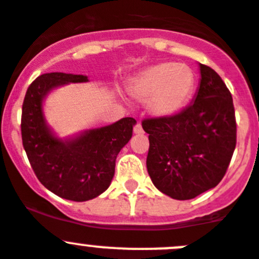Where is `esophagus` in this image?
Wrapping results in <instances>:
<instances>
[{
  "mask_svg": "<svg viewBox=\"0 0 259 259\" xmlns=\"http://www.w3.org/2000/svg\"><path fill=\"white\" fill-rule=\"evenodd\" d=\"M134 133H135V134H138V135H141V134H143V133H144V130H143V127H142L141 122H137V124H135Z\"/></svg>",
  "mask_w": 259,
  "mask_h": 259,
  "instance_id": "34e87169",
  "label": "esophagus"
}]
</instances>
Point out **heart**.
Segmentation results:
<instances>
[{"mask_svg": "<svg viewBox=\"0 0 259 259\" xmlns=\"http://www.w3.org/2000/svg\"><path fill=\"white\" fill-rule=\"evenodd\" d=\"M195 89V74L188 65L159 62L144 69L133 80L130 92L147 101L149 111L158 117H170L189 103Z\"/></svg>", "mask_w": 259, "mask_h": 259, "instance_id": "heart-1", "label": "heart"}]
</instances>
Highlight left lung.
Returning <instances> with one entry per match:
<instances>
[{"label": "left lung", "mask_w": 259, "mask_h": 259, "mask_svg": "<svg viewBox=\"0 0 259 259\" xmlns=\"http://www.w3.org/2000/svg\"><path fill=\"white\" fill-rule=\"evenodd\" d=\"M200 81L192 105L170 117L142 121L149 139L147 170L154 187L178 200L216 187L236 146L233 97L219 74L199 64Z\"/></svg>", "instance_id": "1"}]
</instances>
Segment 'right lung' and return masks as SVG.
I'll use <instances>...</instances> for the list:
<instances>
[{"instance_id": "right-lung-1", "label": "right lung", "mask_w": 259, "mask_h": 259, "mask_svg": "<svg viewBox=\"0 0 259 259\" xmlns=\"http://www.w3.org/2000/svg\"><path fill=\"white\" fill-rule=\"evenodd\" d=\"M85 81V75H40L29 85L21 112L23 146L35 176L53 194L74 202L93 199L110 187L116 157L137 124L133 117H124L65 141L57 138L46 122L43 101L57 87Z\"/></svg>"}]
</instances>
